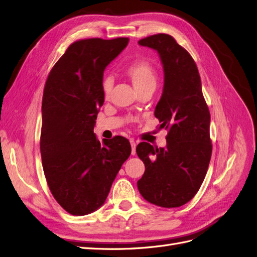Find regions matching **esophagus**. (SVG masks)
<instances>
[{
  "instance_id": "esophagus-1",
  "label": "esophagus",
  "mask_w": 257,
  "mask_h": 257,
  "mask_svg": "<svg viewBox=\"0 0 257 257\" xmlns=\"http://www.w3.org/2000/svg\"><path fill=\"white\" fill-rule=\"evenodd\" d=\"M130 143H131V147H132V155H135L136 154V146H137L136 141L134 139H131Z\"/></svg>"
}]
</instances>
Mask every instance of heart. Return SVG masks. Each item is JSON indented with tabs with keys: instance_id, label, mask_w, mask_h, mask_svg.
I'll return each instance as SVG.
<instances>
[{
	"instance_id": "b5f03b06",
	"label": "heart",
	"mask_w": 257,
	"mask_h": 257,
	"mask_svg": "<svg viewBox=\"0 0 257 257\" xmlns=\"http://www.w3.org/2000/svg\"><path fill=\"white\" fill-rule=\"evenodd\" d=\"M124 74L130 79L137 92L148 89H154L157 86V74L151 64L144 60H138L127 66L124 70ZM112 83L110 78L104 79L102 88L105 98H108L111 91Z\"/></svg>"
}]
</instances>
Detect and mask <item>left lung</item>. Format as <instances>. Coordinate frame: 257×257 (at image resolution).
<instances>
[{"instance_id":"left-lung-1","label":"left lung","mask_w":257,"mask_h":257,"mask_svg":"<svg viewBox=\"0 0 257 257\" xmlns=\"http://www.w3.org/2000/svg\"><path fill=\"white\" fill-rule=\"evenodd\" d=\"M155 50L164 69V88L154 114L168 130L167 146L140 143L136 152L146 171L137 187L145 200L172 208L189 202L204 181L211 156L210 113L198 68L189 53L167 34L138 41Z\"/></svg>"}]
</instances>
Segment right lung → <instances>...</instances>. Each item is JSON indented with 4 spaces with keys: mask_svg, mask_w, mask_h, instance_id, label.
Segmentation results:
<instances>
[{
    "mask_svg": "<svg viewBox=\"0 0 257 257\" xmlns=\"http://www.w3.org/2000/svg\"><path fill=\"white\" fill-rule=\"evenodd\" d=\"M128 38L78 40L51 70L43 90L40 152L53 197L74 216L100 208L128 158L130 141L103 139L93 133L104 103L105 68L124 50Z\"/></svg>",
    "mask_w": 257,
    "mask_h": 257,
    "instance_id": "right-lung-1",
    "label": "right lung"
}]
</instances>
